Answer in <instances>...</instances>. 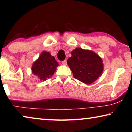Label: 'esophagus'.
<instances>
[{"mask_svg": "<svg viewBox=\"0 0 132 132\" xmlns=\"http://www.w3.org/2000/svg\"><path fill=\"white\" fill-rule=\"evenodd\" d=\"M62 64H63V65H66L67 61H66V60H64V61L62 62Z\"/></svg>", "mask_w": 132, "mask_h": 132, "instance_id": "34e87169", "label": "esophagus"}]
</instances>
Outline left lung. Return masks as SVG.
<instances>
[{"label":"left lung","instance_id":"1","mask_svg":"<svg viewBox=\"0 0 132 132\" xmlns=\"http://www.w3.org/2000/svg\"><path fill=\"white\" fill-rule=\"evenodd\" d=\"M74 78L86 84L95 81L103 71L101 58L93 51L76 48L68 62Z\"/></svg>","mask_w":132,"mask_h":132}]
</instances>
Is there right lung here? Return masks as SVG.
I'll use <instances>...</instances> for the list:
<instances>
[{"label":"right lung","instance_id":"right-lung-1","mask_svg":"<svg viewBox=\"0 0 132 132\" xmlns=\"http://www.w3.org/2000/svg\"><path fill=\"white\" fill-rule=\"evenodd\" d=\"M58 65L55 58L51 56L50 53L44 51L33 64L32 71L40 80L45 81L54 74Z\"/></svg>","mask_w":132,"mask_h":132}]
</instances>
